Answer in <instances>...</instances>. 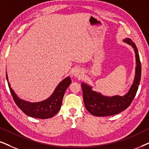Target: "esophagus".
<instances>
[{"label": "esophagus", "instance_id": "1", "mask_svg": "<svg viewBox=\"0 0 149 149\" xmlns=\"http://www.w3.org/2000/svg\"><path fill=\"white\" fill-rule=\"evenodd\" d=\"M73 74L75 77H81L83 75V72L81 71L80 69H75L74 72H73Z\"/></svg>", "mask_w": 149, "mask_h": 149}]
</instances>
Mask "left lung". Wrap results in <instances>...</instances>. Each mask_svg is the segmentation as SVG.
Masks as SVG:
<instances>
[{"label": "left lung", "instance_id": "1", "mask_svg": "<svg viewBox=\"0 0 149 149\" xmlns=\"http://www.w3.org/2000/svg\"><path fill=\"white\" fill-rule=\"evenodd\" d=\"M134 48L136 54V74L133 84L123 96L115 95L109 97L92 90V87L84 83H81L85 107L91 115L97 117H107L121 113L127 109L133 101L139 86L141 78V64L137 47L130 38L123 40Z\"/></svg>", "mask_w": 149, "mask_h": 149}]
</instances>
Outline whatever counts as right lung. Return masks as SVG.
Listing matches in <instances>:
<instances>
[{"label":"right lung","instance_id":"obj_1","mask_svg":"<svg viewBox=\"0 0 149 149\" xmlns=\"http://www.w3.org/2000/svg\"><path fill=\"white\" fill-rule=\"evenodd\" d=\"M6 77H7L10 92L17 107L26 115L31 117L42 119L53 117L56 115V114L58 113L62 106L65 91L71 83L70 77H66L59 83V85L55 89L54 93L49 98L39 102H29L20 99L17 96L9 84L7 74H6Z\"/></svg>","mask_w":149,"mask_h":149}]
</instances>
